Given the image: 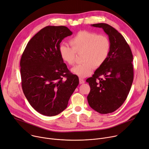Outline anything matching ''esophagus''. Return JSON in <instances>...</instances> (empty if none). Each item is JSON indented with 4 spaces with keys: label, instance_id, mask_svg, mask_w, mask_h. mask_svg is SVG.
Returning <instances> with one entry per match:
<instances>
[{
    "label": "esophagus",
    "instance_id": "1",
    "mask_svg": "<svg viewBox=\"0 0 149 149\" xmlns=\"http://www.w3.org/2000/svg\"><path fill=\"white\" fill-rule=\"evenodd\" d=\"M79 84H84L85 83V81L81 78H79Z\"/></svg>",
    "mask_w": 149,
    "mask_h": 149
}]
</instances>
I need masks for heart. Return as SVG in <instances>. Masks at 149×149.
I'll use <instances>...</instances> for the list:
<instances>
[{
	"label": "heart",
	"mask_w": 149,
	"mask_h": 149,
	"mask_svg": "<svg viewBox=\"0 0 149 149\" xmlns=\"http://www.w3.org/2000/svg\"><path fill=\"white\" fill-rule=\"evenodd\" d=\"M70 47L64 44L59 46L61 58L68 65L75 63L76 53L83 52V62L71 70L80 78L90 75L94 68L101 66L106 61L111 50V42L107 37L96 33L83 30L78 32L71 40Z\"/></svg>",
	"instance_id": "heart-1"
}]
</instances>
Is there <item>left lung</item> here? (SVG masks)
Masks as SVG:
<instances>
[{"instance_id":"1","label":"left lung","mask_w":149,"mask_h":149,"mask_svg":"<svg viewBox=\"0 0 149 149\" xmlns=\"http://www.w3.org/2000/svg\"><path fill=\"white\" fill-rule=\"evenodd\" d=\"M91 26L102 28L107 34L111 50L105 62L86 80L90 87L87 100L94 111L109 113L117 110L128 95L134 78L133 56L124 37L112 26L105 23Z\"/></svg>"}]
</instances>
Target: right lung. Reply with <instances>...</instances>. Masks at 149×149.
I'll list each match as a JSON object with an SVG mask.
<instances>
[{
  "label": "right lung",
  "mask_w": 149,
  "mask_h": 149,
  "mask_svg": "<svg viewBox=\"0 0 149 149\" xmlns=\"http://www.w3.org/2000/svg\"><path fill=\"white\" fill-rule=\"evenodd\" d=\"M65 26H47L29 42L20 61L21 86L34 109L45 116L59 114L67 107L79 84L60 56L62 40L72 35Z\"/></svg>",
  "instance_id": "obj_1"
}]
</instances>
